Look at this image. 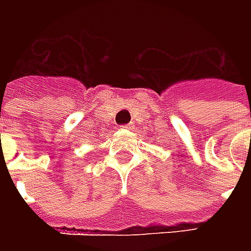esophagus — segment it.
<instances>
[{
    "mask_svg": "<svg viewBox=\"0 0 251 251\" xmlns=\"http://www.w3.org/2000/svg\"><path fill=\"white\" fill-rule=\"evenodd\" d=\"M130 127H131L130 124H129V125H122V126H121V129H122V130H129Z\"/></svg>",
    "mask_w": 251,
    "mask_h": 251,
    "instance_id": "esophagus-1",
    "label": "esophagus"
}]
</instances>
